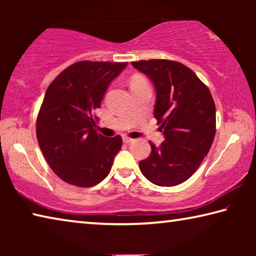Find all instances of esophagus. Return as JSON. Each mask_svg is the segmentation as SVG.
I'll use <instances>...</instances> for the list:
<instances>
[{"mask_svg":"<svg viewBox=\"0 0 256 256\" xmlns=\"http://www.w3.org/2000/svg\"><path fill=\"white\" fill-rule=\"evenodd\" d=\"M134 140L133 138H128V136H123V142L124 144H131V142H133Z\"/></svg>","mask_w":256,"mask_h":256,"instance_id":"esophagus-1","label":"esophagus"}]
</instances>
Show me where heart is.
Segmentation results:
<instances>
[{
  "instance_id": "obj_1",
  "label": "heart",
  "mask_w": 256,
  "mask_h": 256,
  "mask_svg": "<svg viewBox=\"0 0 256 256\" xmlns=\"http://www.w3.org/2000/svg\"><path fill=\"white\" fill-rule=\"evenodd\" d=\"M136 80H140V79H136Z\"/></svg>"
}]
</instances>
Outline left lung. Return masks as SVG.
Here are the masks:
<instances>
[{
    "instance_id": "left-lung-1",
    "label": "left lung",
    "mask_w": 256,
    "mask_h": 256,
    "mask_svg": "<svg viewBox=\"0 0 256 256\" xmlns=\"http://www.w3.org/2000/svg\"><path fill=\"white\" fill-rule=\"evenodd\" d=\"M156 89L154 115L164 141L150 142L151 154L138 162L146 180L158 186L188 180L209 152L216 134V106L210 90L190 68L168 60L132 62Z\"/></svg>"
}]
</instances>
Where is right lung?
<instances>
[{
	"instance_id": "1",
	"label": "right lung",
	"mask_w": 256,
	"mask_h": 256,
	"mask_svg": "<svg viewBox=\"0 0 256 256\" xmlns=\"http://www.w3.org/2000/svg\"><path fill=\"white\" fill-rule=\"evenodd\" d=\"M126 66L81 60L60 72L47 88L37 116V140L46 162L66 183L90 188L110 174L122 138L98 134L92 114Z\"/></svg>"
}]
</instances>
